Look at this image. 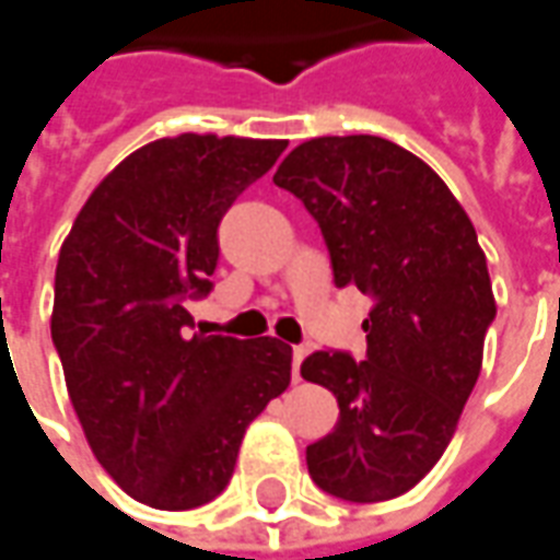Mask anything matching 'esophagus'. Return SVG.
Here are the masks:
<instances>
[{"label": "esophagus", "instance_id": "34e87169", "mask_svg": "<svg viewBox=\"0 0 560 560\" xmlns=\"http://www.w3.org/2000/svg\"><path fill=\"white\" fill-rule=\"evenodd\" d=\"M303 357H306V347H294L291 350V375H294V381H300V362H303Z\"/></svg>", "mask_w": 560, "mask_h": 560}]
</instances>
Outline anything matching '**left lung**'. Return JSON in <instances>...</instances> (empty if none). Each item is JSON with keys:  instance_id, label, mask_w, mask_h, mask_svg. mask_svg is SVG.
Here are the masks:
<instances>
[{"instance_id": "left-lung-1", "label": "left lung", "mask_w": 560, "mask_h": 560, "mask_svg": "<svg viewBox=\"0 0 560 560\" xmlns=\"http://www.w3.org/2000/svg\"><path fill=\"white\" fill-rule=\"evenodd\" d=\"M272 183L318 222L335 284L372 298L362 362L316 350L300 375L338 396V424L306 446L318 490L343 502L409 492L450 446L495 318L487 257L453 191L377 136L298 145Z\"/></svg>"}]
</instances>
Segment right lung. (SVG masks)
<instances>
[{"instance_id": "add662e5", "label": "right lung", "mask_w": 560, "mask_h": 560, "mask_svg": "<svg viewBox=\"0 0 560 560\" xmlns=\"http://www.w3.org/2000/svg\"><path fill=\"white\" fill-rule=\"evenodd\" d=\"M288 142L183 132L107 173L55 269L51 343L89 446L151 509L217 499L247 424L291 384L276 338L198 335L188 300L213 291L220 222Z\"/></svg>"}]
</instances>
